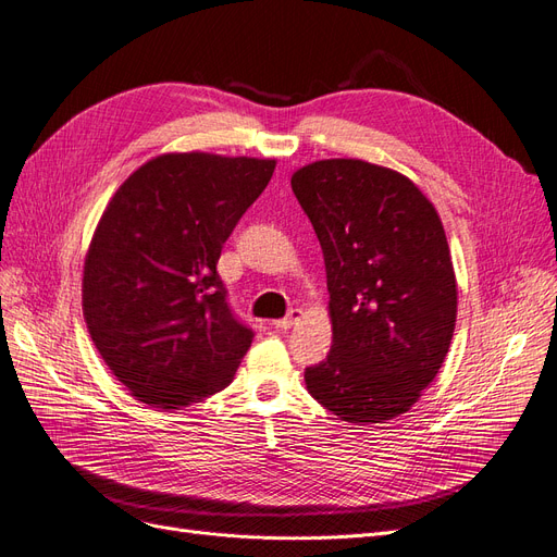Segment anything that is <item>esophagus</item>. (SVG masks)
Instances as JSON below:
<instances>
[{
	"label": "esophagus",
	"mask_w": 557,
	"mask_h": 557,
	"mask_svg": "<svg viewBox=\"0 0 557 557\" xmlns=\"http://www.w3.org/2000/svg\"><path fill=\"white\" fill-rule=\"evenodd\" d=\"M300 317H302V312H300V310H292V312H289V317H284V319L273 321V326H275V329H280V331H289L292 326H296V324H298Z\"/></svg>",
	"instance_id": "esophagus-1"
}]
</instances>
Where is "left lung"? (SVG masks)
Returning <instances> with one entry per match:
<instances>
[{
  "instance_id": "1",
  "label": "left lung",
  "mask_w": 557,
  "mask_h": 557,
  "mask_svg": "<svg viewBox=\"0 0 557 557\" xmlns=\"http://www.w3.org/2000/svg\"><path fill=\"white\" fill-rule=\"evenodd\" d=\"M292 189L324 252L333 345L305 370L310 396L347 423L414 407L451 347L458 282L435 206L407 175L319 159Z\"/></svg>"
}]
</instances>
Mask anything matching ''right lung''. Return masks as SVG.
<instances>
[{
	"label": "right lung",
	"mask_w": 557,
	"mask_h": 557,
	"mask_svg": "<svg viewBox=\"0 0 557 557\" xmlns=\"http://www.w3.org/2000/svg\"><path fill=\"white\" fill-rule=\"evenodd\" d=\"M275 164L164 152L111 196L83 263V317L136 400L181 409L231 384L255 333L233 319L218 261Z\"/></svg>",
	"instance_id": "1"
}]
</instances>
